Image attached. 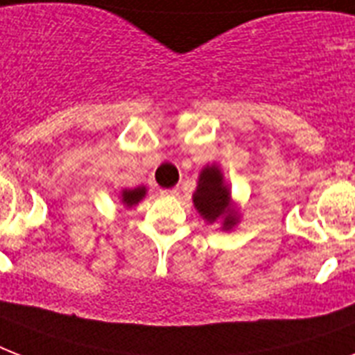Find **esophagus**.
Listing matches in <instances>:
<instances>
[{"label": "esophagus", "mask_w": 355, "mask_h": 355, "mask_svg": "<svg viewBox=\"0 0 355 355\" xmlns=\"http://www.w3.org/2000/svg\"><path fill=\"white\" fill-rule=\"evenodd\" d=\"M162 193H164V195H171V197H175V195H178V188H169V189H162Z\"/></svg>", "instance_id": "1"}]
</instances>
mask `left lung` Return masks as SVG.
I'll return each instance as SVG.
<instances>
[{"label": "left lung", "instance_id": "8db88e82", "mask_svg": "<svg viewBox=\"0 0 355 355\" xmlns=\"http://www.w3.org/2000/svg\"><path fill=\"white\" fill-rule=\"evenodd\" d=\"M193 205L206 223L223 221V230H232L239 221L237 211L232 208L230 189L225 184L221 169L206 166L199 175V182L193 193Z\"/></svg>", "mask_w": 355, "mask_h": 355}]
</instances>
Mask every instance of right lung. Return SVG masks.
<instances>
[{"label":"right lung","instance_id":"1","mask_svg":"<svg viewBox=\"0 0 355 355\" xmlns=\"http://www.w3.org/2000/svg\"><path fill=\"white\" fill-rule=\"evenodd\" d=\"M145 193H147V188H145V186H139V188H134V189H123L121 191L123 206L132 208V206H136L139 200L144 199Z\"/></svg>","mask_w":355,"mask_h":355}]
</instances>
